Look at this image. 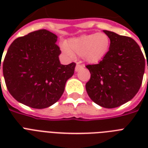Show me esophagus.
<instances>
[{
    "instance_id": "1",
    "label": "esophagus",
    "mask_w": 148,
    "mask_h": 148,
    "mask_svg": "<svg viewBox=\"0 0 148 148\" xmlns=\"http://www.w3.org/2000/svg\"><path fill=\"white\" fill-rule=\"evenodd\" d=\"M83 67V65L80 64H77L76 67H75V71H78L79 70L82 69Z\"/></svg>"
}]
</instances>
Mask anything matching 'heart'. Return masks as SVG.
I'll return each mask as SVG.
<instances>
[{
  "instance_id": "1",
  "label": "heart",
  "mask_w": 148,
  "mask_h": 148,
  "mask_svg": "<svg viewBox=\"0 0 148 148\" xmlns=\"http://www.w3.org/2000/svg\"><path fill=\"white\" fill-rule=\"evenodd\" d=\"M110 44V38L105 33L84 34L67 40L64 51L69 56L74 53L81 56L87 62L94 64L104 58Z\"/></svg>"
}]
</instances>
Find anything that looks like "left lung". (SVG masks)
<instances>
[{
	"instance_id": "left-lung-1",
	"label": "left lung",
	"mask_w": 148,
	"mask_h": 148,
	"mask_svg": "<svg viewBox=\"0 0 148 148\" xmlns=\"http://www.w3.org/2000/svg\"><path fill=\"white\" fill-rule=\"evenodd\" d=\"M103 32L110 38L109 51L98 64L86 66L90 73L86 90L95 103L114 108L127 103L138 92L145 59L134 39L112 31Z\"/></svg>"
}]
</instances>
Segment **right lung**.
<instances>
[{"label": "right lung", "mask_w": 148, "mask_h": 148, "mask_svg": "<svg viewBox=\"0 0 148 148\" xmlns=\"http://www.w3.org/2000/svg\"><path fill=\"white\" fill-rule=\"evenodd\" d=\"M57 38L45 29L31 32L15 39L1 61L8 91L20 103L42 109L62 96L76 64H60Z\"/></svg>", "instance_id": "obj_1"}]
</instances>
